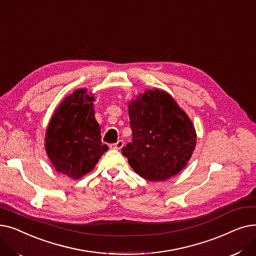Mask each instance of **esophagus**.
Listing matches in <instances>:
<instances>
[{
	"label": "esophagus",
	"mask_w": 256,
	"mask_h": 256,
	"mask_svg": "<svg viewBox=\"0 0 256 256\" xmlns=\"http://www.w3.org/2000/svg\"><path fill=\"white\" fill-rule=\"evenodd\" d=\"M123 146H124V142L122 140H118L116 144H110V148H112V149H116V150H120V149H122V147H123Z\"/></svg>",
	"instance_id": "esophagus-1"
}]
</instances>
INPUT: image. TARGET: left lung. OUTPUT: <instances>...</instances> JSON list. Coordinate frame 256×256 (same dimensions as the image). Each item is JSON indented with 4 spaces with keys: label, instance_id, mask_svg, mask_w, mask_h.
<instances>
[{
    "label": "left lung",
    "instance_id": "8db88e82",
    "mask_svg": "<svg viewBox=\"0 0 256 256\" xmlns=\"http://www.w3.org/2000/svg\"><path fill=\"white\" fill-rule=\"evenodd\" d=\"M132 142L122 149L140 177L164 181L178 174L190 160L197 134L192 120L173 96L147 90L128 104Z\"/></svg>",
    "mask_w": 256,
    "mask_h": 256
}]
</instances>
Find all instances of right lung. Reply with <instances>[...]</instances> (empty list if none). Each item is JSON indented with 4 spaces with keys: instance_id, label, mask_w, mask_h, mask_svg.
I'll use <instances>...</instances> for the list:
<instances>
[{
    "instance_id": "add662e5",
    "label": "right lung",
    "mask_w": 256,
    "mask_h": 256,
    "mask_svg": "<svg viewBox=\"0 0 256 256\" xmlns=\"http://www.w3.org/2000/svg\"><path fill=\"white\" fill-rule=\"evenodd\" d=\"M94 96L76 90L59 104L48 122L44 149L58 173L80 179L92 171L108 150L101 142V127L94 118Z\"/></svg>"
}]
</instances>
